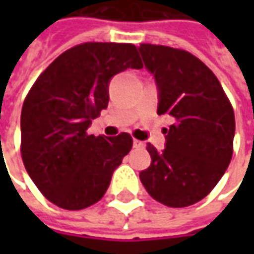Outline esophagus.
<instances>
[{
  "label": "esophagus",
  "mask_w": 254,
  "mask_h": 254,
  "mask_svg": "<svg viewBox=\"0 0 254 254\" xmlns=\"http://www.w3.org/2000/svg\"><path fill=\"white\" fill-rule=\"evenodd\" d=\"M132 145H134V148H144L145 142L140 141V140H132Z\"/></svg>",
  "instance_id": "obj_1"
}]
</instances>
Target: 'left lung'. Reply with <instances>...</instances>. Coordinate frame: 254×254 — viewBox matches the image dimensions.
Returning <instances> with one entry per match:
<instances>
[{"label":"left lung","instance_id":"8db88e82","mask_svg":"<svg viewBox=\"0 0 254 254\" xmlns=\"http://www.w3.org/2000/svg\"><path fill=\"white\" fill-rule=\"evenodd\" d=\"M138 51L155 79L157 113L172 120L162 151L147 144L151 165L140 180L155 200L190 206L216 187L232 160L233 109L218 77L190 52L150 44Z\"/></svg>","mask_w":254,"mask_h":254}]
</instances>
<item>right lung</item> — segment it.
Instances as JSON below:
<instances>
[{
	"instance_id": "1",
	"label": "right lung",
	"mask_w": 254,
	"mask_h": 254,
	"mask_svg": "<svg viewBox=\"0 0 254 254\" xmlns=\"http://www.w3.org/2000/svg\"><path fill=\"white\" fill-rule=\"evenodd\" d=\"M128 67H142L134 45L86 42L58 56L28 93L21 113L22 161L56 206L79 210L102 199L131 150L127 132H86L107 109L112 77Z\"/></svg>"
}]
</instances>
